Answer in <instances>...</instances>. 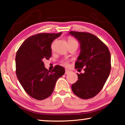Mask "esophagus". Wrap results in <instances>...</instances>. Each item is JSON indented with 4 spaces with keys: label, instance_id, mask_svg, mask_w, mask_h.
<instances>
[{
    "label": "esophagus",
    "instance_id": "esophagus-1",
    "mask_svg": "<svg viewBox=\"0 0 125 125\" xmlns=\"http://www.w3.org/2000/svg\"><path fill=\"white\" fill-rule=\"evenodd\" d=\"M70 71H69V70H65V74H68V73H70Z\"/></svg>",
    "mask_w": 125,
    "mask_h": 125
}]
</instances>
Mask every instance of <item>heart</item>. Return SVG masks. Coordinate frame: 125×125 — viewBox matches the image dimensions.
<instances>
[{"label":"heart","instance_id":"1","mask_svg":"<svg viewBox=\"0 0 125 125\" xmlns=\"http://www.w3.org/2000/svg\"><path fill=\"white\" fill-rule=\"evenodd\" d=\"M76 41L74 39H73V38H69V39H68V42H75ZM61 63H62V64L63 65H64V66H68V61L67 60H66V59H64V60H62L61 61Z\"/></svg>","mask_w":125,"mask_h":125}]
</instances>
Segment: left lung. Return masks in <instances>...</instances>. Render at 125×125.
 <instances>
[{
  "mask_svg": "<svg viewBox=\"0 0 125 125\" xmlns=\"http://www.w3.org/2000/svg\"><path fill=\"white\" fill-rule=\"evenodd\" d=\"M80 45V52L75 67L85 68L84 73H77L78 80L71 85L73 94L83 99L97 94L103 88L111 70V57L108 47L94 35L71 31Z\"/></svg>",
  "mask_w": 125,
  "mask_h": 125,
  "instance_id": "1",
  "label": "left lung"
}]
</instances>
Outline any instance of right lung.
Returning a JSON list of instances; mask_svg holds the SVG:
<instances>
[{
    "label": "right lung",
    "mask_w": 125,
    "mask_h": 125,
    "mask_svg": "<svg viewBox=\"0 0 125 125\" xmlns=\"http://www.w3.org/2000/svg\"><path fill=\"white\" fill-rule=\"evenodd\" d=\"M59 33H40L29 37L22 43L16 55V73L24 90L31 97L42 100L53 92L58 79L65 69L55 66L52 71L45 67L43 60L52 56L51 45Z\"/></svg>",
    "instance_id": "1"
}]
</instances>
